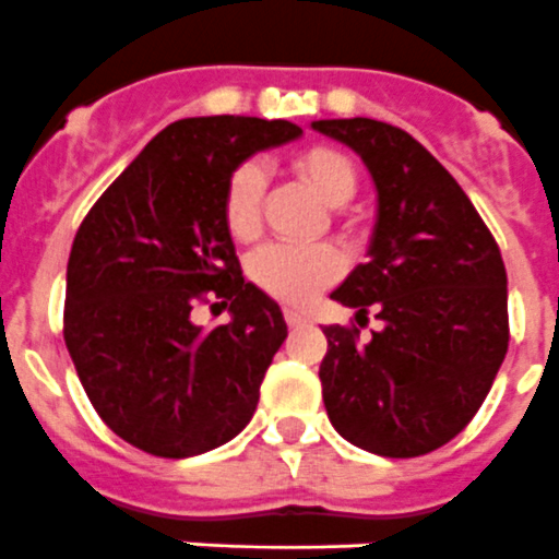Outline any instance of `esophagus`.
Returning a JSON list of instances; mask_svg holds the SVG:
<instances>
[{
  "instance_id": "obj_1",
  "label": "esophagus",
  "mask_w": 559,
  "mask_h": 559,
  "mask_svg": "<svg viewBox=\"0 0 559 559\" xmlns=\"http://www.w3.org/2000/svg\"><path fill=\"white\" fill-rule=\"evenodd\" d=\"M284 318H287L289 326H304V323H309V316L301 312V309H284Z\"/></svg>"
}]
</instances>
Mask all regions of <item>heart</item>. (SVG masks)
I'll return each instance as SVG.
<instances>
[{
    "instance_id": "1",
    "label": "heart",
    "mask_w": 559,
    "mask_h": 559,
    "mask_svg": "<svg viewBox=\"0 0 559 559\" xmlns=\"http://www.w3.org/2000/svg\"><path fill=\"white\" fill-rule=\"evenodd\" d=\"M295 176L304 178L326 204L341 207L358 190V170L346 153L330 144H312L293 156ZM264 170L243 162L229 173L222 192V218L229 238L247 243L261 233ZM250 275L266 295L287 304H307L341 275V255L330 247H289L272 243L250 261Z\"/></svg>"
}]
</instances>
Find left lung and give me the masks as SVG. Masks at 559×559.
<instances>
[{
    "mask_svg": "<svg viewBox=\"0 0 559 559\" xmlns=\"http://www.w3.org/2000/svg\"><path fill=\"white\" fill-rule=\"evenodd\" d=\"M349 144L378 187L369 261L332 293L382 330L323 326L318 378L352 447L417 457L461 435L509 349V289L495 236L461 185L406 130L374 119L312 121Z\"/></svg>",
    "mask_w": 559,
    "mask_h": 559,
    "instance_id": "8db88e82",
    "label": "left lung"
}]
</instances>
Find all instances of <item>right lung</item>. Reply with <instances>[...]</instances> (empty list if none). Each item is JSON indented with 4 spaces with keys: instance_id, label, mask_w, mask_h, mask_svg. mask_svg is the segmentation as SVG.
<instances>
[{
    "instance_id": "add662e5",
    "label": "right lung",
    "mask_w": 559,
    "mask_h": 559,
    "mask_svg": "<svg viewBox=\"0 0 559 559\" xmlns=\"http://www.w3.org/2000/svg\"><path fill=\"white\" fill-rule=\"evenodd\" d=\"M298 135L284 119L173 121L84 215L64 344L93 409L130 447L192 457L250 424L287 323L243 281L222 192L243 158ZM210 300L234 321L201 333L189 312Z\"/></svg>"
}]
</instances>
